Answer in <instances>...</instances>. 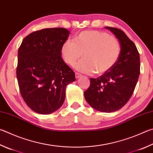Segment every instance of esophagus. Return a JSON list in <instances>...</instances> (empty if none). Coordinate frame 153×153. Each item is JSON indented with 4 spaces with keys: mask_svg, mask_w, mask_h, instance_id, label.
Returning <instances> with one entry per match:
<instances>
[{
    "mask_svg": "<svg viewBox=\"0 0 153 153\" xmlns=\"http://www.w3.org/2000/svg\"><path fill=\"white\" fill-rule=\"evenodd\" d=\"M81 76H82L81 74H79V73H77V72H76V78H79V77H80Z\"/></svg>",
    "mask_w": 153,
    "mask_h": 153,
    "instance_id": "34e87169",
    "label": "esophagus"
}]
</instances>
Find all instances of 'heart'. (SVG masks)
I'll use <instances>...</instances> for the list:
<instances>
[{"label": "heart", "mask_w": 153, "mask_h": 153, "mask_svg": "<svg viewBox=\"0 0 153 153\" xmlns=\"http://www.w3.org/2000/svg\"><path fill=\"white\" fill-rule=\"evenodd\" d=\"M64 62L77 70L90 74L96 71L101 75L109 71L117 63L120 55V45L115 37L99 30H85L74 37V41L66 40L61 49Z\"/></svg>", "instance_id": "1"}]
</instances>
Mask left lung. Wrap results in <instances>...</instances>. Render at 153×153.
Returning <instances> with one entry per match:
<instances>
[{"mask_svg": "<svg viewBox=\"0 0 153 153\" xmlns=\"http://www.w3.org/2000/svg\"><path fill=\"white\" fill-rule=\"evenodd\" d=\"M120 44L117 63L109 71L98 78H90L84 91L85 100L94 109L102 112H115L131 98L140 75V55L135 44L121 29L105 27Z\"/></svg>", "mask_w": 153, "mask_h": 153, "instance_id": "1", "label": "left lung"}]
</instances>
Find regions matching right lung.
<instances>
[{"mask_svg":"<svg viewBox=\"0 0 153 153\" xmlns=\"http://www.w3.org/2000/svg\"><path fill=\"white\" fill-rule=\"evenodd\" d=\"M70 32L64 28L43 29L24 38L16 67L19 90L34 112L49 114L62 106L65 88L76 81L75 73L62 57V46Z\"/></svg>","mask_w":153,"mask_h":153,"instance_id":"obj_1","label":"right lung"}]
</instances>
